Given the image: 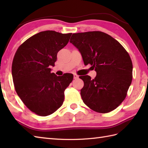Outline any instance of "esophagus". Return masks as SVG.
I'll return each instance as SVG.
<instances>
[{"label":"esophagus","mask_w":148,"mask_h":148,"mask_svg":"<svg viewBox=\"0 0 148 148\" xmlns=\"http://www.w3.org/2000/svg\"><path fill=\"white\" fill-rule=\"evenodd\" d=\"M78 77H79V76H78L77 74H74V79H77V78H78Z\"/></svg>","instance_id":"1"}]
</instances>
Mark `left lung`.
Listing matches in <instances>:
<instances>
[{"mask_svg":"<svg viewBox=\"0 0 148 148\" xmlns=\"http://www.w3.org/2000/svg\"><path fill=\"white\" fill-rule=\"evenodd\" d=\"M72 43L85 65L91 64L97 76H80L83 102L96 112L107 113L118 107L127 96L132 80L133 65L127 51L111 36L99 31L73 34Z\"/></svg>","mask_w":148,"mask_h":148,"instance_id":"obj_1","label":"left lung"}]
</instances>
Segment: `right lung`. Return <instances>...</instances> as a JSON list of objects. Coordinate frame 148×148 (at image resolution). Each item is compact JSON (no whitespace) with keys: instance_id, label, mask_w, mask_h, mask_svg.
Returning <instances> with one entry per match:
<instances>
[{"instance_id":"obj_1","label":"right lung","mask_w":148,"mask_h":148,"mask_svg":"<svg viewBox=\"0 0 148 148\" xmlns=\"http://www.w3.org/2000/svg\"><path fill=\"white\" fill-rule=\"evenodd\" d=\"M71 35L43 31L28 39L15 53L12 64L15 90L24 104L37 115L48 116L60 108L64 91L73 80L72 74L57 76L50 69Z\"/></svg>"}]
</instances>
